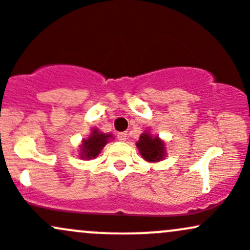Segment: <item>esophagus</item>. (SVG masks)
Segmentation results:
<instances>
[{"label": "esophagus", "mask_w": 250, "mask_h": 250, "mask_svg": "<svg viewBox=\"0 0 250 250\" xmlns=\"http://www.w3.org/2000/svg\"><path fill=\"white\" fill-rule=\"evenodd\" d=\"M117 137H118V140L122 141V142H124V141H126V137H127V133H126V132H119L117 135Z\"/></svg>", "instance_id": "34e87169"}]
</instances>
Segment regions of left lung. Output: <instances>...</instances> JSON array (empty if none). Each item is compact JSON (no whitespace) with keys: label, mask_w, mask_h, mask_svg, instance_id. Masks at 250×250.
<instances>
[{"label":"left lung","mask_w":250,"mask_h":250,"mask_svg":"<svg viewBox=\"0 0 250 250\" xmlns=\"http://www.w3.org/2000/svg\"><path fill=\"white\" fill-rule=\"evenodd\" d=\"M137 148L141 155L146 161H160L165 156L164 142L159 137H153L150 133L144 132L137 142Z\"/></svg>","instance_id":"1"}]
</instances>
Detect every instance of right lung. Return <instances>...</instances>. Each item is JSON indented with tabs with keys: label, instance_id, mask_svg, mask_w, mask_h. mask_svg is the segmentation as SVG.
I'll list each match as a JSON object with an SVG mask.
<instances>
[{
	"label": "right lung",
	"instance_id": "1",
	"mask_svg": "<svg viewBox=\"0 0 250 250\" xmlns=\"http://www.w3.org/2000/svg\"><path fill=\"white\" fill-rule=\"evenodd\" d=\"M110 135H104V133L99 132L97 130L92 131L91 135L87 137V140L83 141V146H82L81 156L83 159H91L96 158L102 150L104 146H106L108 138Z\"/></svg>",
	"mask_w": 250,
	"mask_h": 250
}]
</instances>
